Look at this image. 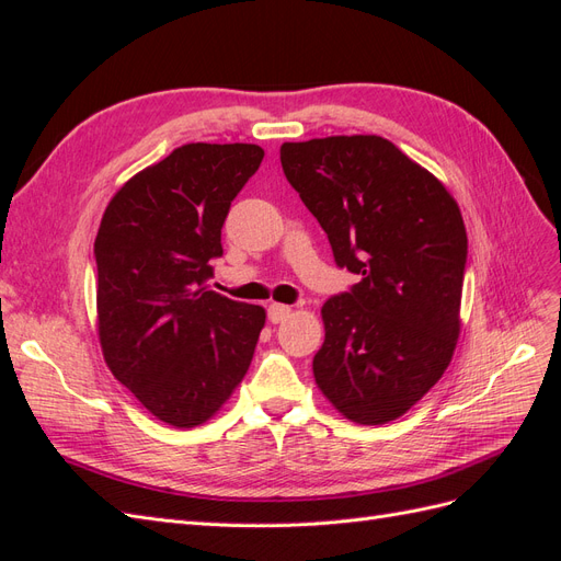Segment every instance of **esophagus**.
<instances>
[{
  "instance_id": "esophagus-1",
  "label": "esophagus",
  "mask_w": 561,
  "mask_h": 561,
  "mask_svg": "<svg viewBox=\"0 0 561 561\" xmlns=\"http://www.w3.org/2000/svg\"><path fill=\"white\" fill-rule=\"evenodd\" d=\"M266 316L276 325V322H283L287 316H290V307H285V304H268Z\"/></svg>"
}]
</instances>
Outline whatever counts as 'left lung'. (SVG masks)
<instances>
[{
	"mask_svg": "<svg viewBox=\"0 0 561 561\" xmlns=\"http://www.w3.org/2000/svg\"><path fill=\"white\" fill-rule=\"evenodd\" d=\"M283 173L358 274L322 304L318 388L363 426L402 416L445 375L458 339L468 236L445 184L379 135L285 142Z\"/></svg>",
	"mask_w": 561,
	"mask_h": 561,
	"instance_id": "8db88e82",
	"label": "left lung"
}]
</instances>
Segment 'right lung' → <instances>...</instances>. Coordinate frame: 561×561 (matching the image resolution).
<instances>
[{
    "label": "right lung",
    "instance_id": "add662e5",
    "mask_svg": "<svg viewBox=\"0 0 561 561\" xmlns=\"http://www.w3.org/2000/svg\"><path fill=\"white\" fill-rule=\"evenodd\" d=\"M257 145L190 142L114 194L95 236L98 334L112 375L159 421L194 428L250 367L264 309L206 285Z\"/></svg>",
    "mask_w": 561,
    "mask_h": 561
}]
</instances>
